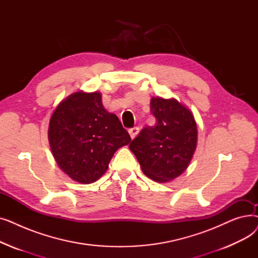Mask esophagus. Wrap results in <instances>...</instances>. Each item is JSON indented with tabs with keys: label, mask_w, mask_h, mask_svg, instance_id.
Masks as SVG:
<instances>
[{
	"label": "esophagus",
	"mask_w": 258,
	"mask_h": 258,
	"mask_svg": "<svg viewBox=\"0 0 258 258\" xmlns=\"http://www.w3.org/2000/svg\"><path fill=\"white\" fill-rule=\"evenodd\" d=\"M128 133H130V135H131V138L134 139V138H136V136L138 135L139 128H138V127H133V128H131V130L128 131Z\"/></svg>",
	"instance_id": "obj_1"
}]
</instances>
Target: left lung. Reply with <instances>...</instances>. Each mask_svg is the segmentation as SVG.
Segmentation results:
<instances>
[{
    "instance_id": "obj_1",
    "label": "left lung",
    "mask_w": 258,
    "mask_h": 258,
    "mask_svg": "<svg viewBox=\"0 0 258 258\" xmlns=\"http://www.w3.org/2000/svg\"><path fill=\"white\" fill-rule=\"evenodd\" d=\"M151 112L156 124L144 127L130 150L146 177L166 183L178 178L190 163L198 143L197 123L192 113L173 98L153 97Z\"/></svg>"
}]
</instances>
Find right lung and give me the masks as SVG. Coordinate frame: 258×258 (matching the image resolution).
<instances>
[{
	"mask_svg": "<svg viewBox=\"0 0 258 258\" xmlns=\"http://www.w3.org/2000/svg\"><path fill=\"white\" fill-rule=\"evenodd\" d=\"M48 138L59 168L81 184L97 181L118 148L131 142L115 114L102 105L99 92H76L53 112Z\"/></svg>",
	"mask_w": 258,
	"mask_h": 258,
	"instance_id": "right-lung-1",
	"label": "right lung"
}]
</instances>
